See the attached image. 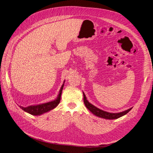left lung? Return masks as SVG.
<instances>
[{
	"label": "left lung",
	"instance_id": "obj_1",
	"mask_svg": "<svg viewBox=\"0 0 153 153\" xmlns=\"http://www.w3.org/2000/svg\"><path fill=\"white\" fill-rule=\"evenodd\" d=\"M83 95H84V104L86 106V107L90 111L91 113H93L94 115L104 118V119H107V120H114V119H117L118 118H120L126 114H127L129 111L132 108V107L124 110L123 112H119V113H110L108 112H105V111H104L98 107H95L91 103L88 102V101L87 100L86 96L84 94V93L83 92Z\"/></svg>",
	"mask_w": 153,
	"mask_h": 153
}]
</instances>
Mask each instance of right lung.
Segmentation results:
<instances>
[{"label": "right lung", "instance_id": "obj_1", "mask_svg": "<svg viewBox=\"0 0 153 153\" xmlns=\"http://www.w3.org/2000/svg\"><path fill=\"white\" fill-rule=\"evenodd\" d=\"M64 83H65V80L63 82V85L60 88L59 93L57 97V98L55 100L48 102L43 103V104L29 105L26 107H24L22 106L19 105V107L21 108L24 111H25V112L29 113L32 115H41L45 113L48 112L49 111L55 108L60 103L61 94H62V90L64 86Z\"/></svg>", "mask_w": 153, "mask_h": 153}]
</instances>
